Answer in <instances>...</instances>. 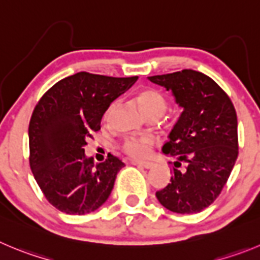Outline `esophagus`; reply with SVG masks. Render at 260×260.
<instances>
[{
    "instance_id": "esophagus-1",
    "label": "esophagus",
    "mask_w": 260,
    "mask_h": 260,
    "mask_svg": "<svg viewBox=\"0 0 260 260\" xmlns=\"http://www.w3.org/2000/svg\"><path fill=\"white\" fill-rule=\"evenodd\" d=\"M133 164H136V166L138 167H142V168L145 169H151L152 167L155 166V164L151 163V161H133Z\"/></svg>"
}]
</instances>
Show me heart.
<instances>
[{
  "label": "heart",
  "instance_id": "obj_1",
  "mask_svg": "<svg viewBox=\"0 0 260 260\" xmlns=\"http://www.w3.org/2000/svg\"><path fill=\"white\" fill-rule=\"evenodd\" d=\"M138 105L141 108V110L146 114L147 116H157L159 118L161 114L166 111L167 109V101L164 96L156 89H142L136 96ZM114 105H111L108 109L105 114V119H109L111 111H113ZM154 141L150 137H128L125 138V141L123 142L122 149L125 154L131 155L133 157H145L149 155L150 150H151Z\"/></svg>",
  "mask_w": 260,
  "mask_h": 260
}]
</instances>
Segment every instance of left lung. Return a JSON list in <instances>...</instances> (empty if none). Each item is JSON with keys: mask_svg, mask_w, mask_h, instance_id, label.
<instances>
[{"mask_svg": "<svg viewBox=\"0 0 260 260\" xmlns=\"http://www.w3.org/2000/svg\"><path fill=\"white\" fill-rule=\"evenodd\" d=\"M147 79L171 91L183 109L163 146L164 154L177 159L171 183L156 198L173 213H199L219 196L239 155L236 110L227 93L196 70ZM182 162L186 168L179 170Z\"/></svg>", "mask_w": 260, "mask_h": 260, "instance_id": "obj_1", "label": "left lung"}]
</instances>
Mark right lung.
Wrapping results in <instances>:
<instances>
[{"mask_svg":"<svg viewBox=\"0 0 260 260\" xmlns=\"http://www.w3.org/2000/svg\"><path fill=\"white\" fill-rule=\"evenodd\" d=\"M138 77L114 78L81 72L53 84L29 122V164L51 205L67 214L94 212L110 196L122 160L87 157V138L100 131L110 104Z\"/></svg>","mask_w":260,"mask_h":260,"instance_id":"obj_1","label":"right lung"}]
</instances>
